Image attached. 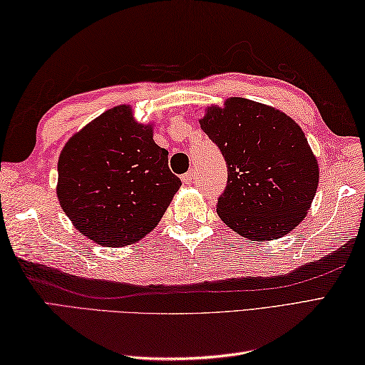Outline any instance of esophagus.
Instances as JSON below:
<instances>
[{"label":"esophagus","mask_w":365,"mask_h":365,"mask_svg":"<svg viewBox=\"0 0 365 365\" xmlns=\"http://www.w3.org/2000/svg\"><path fill=\"white\" fill-rule=\"evenodd\" d=\"M182 180H183V183H187V185L195 182V170H190V173L183 174V175H182Z\"/></svg>","instance_id":"34e87169"}]
</instances>
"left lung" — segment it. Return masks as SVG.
<instances>
[{
	"mask_svg": "<svg viewBox=\"0 0 365 365\" xmlns=\"http://www.w3.org/2000/svg\"><path fill=\"white\" fill-rule=\"evenodd\" d=\"M200 127L226 160L227 185L216 212L230 229L262 242L304 220L319 187V165L297 122L232 97L224 108H210Z\"/></svg>",
	"mask_w": 365,
	"mask_h": 365,
	"instance_id": "8db88e82",
	"label": "left lung"
}]
</instances>
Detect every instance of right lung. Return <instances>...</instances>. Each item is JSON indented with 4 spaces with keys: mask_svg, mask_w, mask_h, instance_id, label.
Instances as JSON below:
<instances>
[{
    "mask_svg": "<svg viewBox=\"0 0 365 365\" xmlns=\"http://www.w3.org/2000/svg\"><path fill=\"white\" fill-rule=\"evenodd\" d=\"M182 187L152 127L115 106L68 139L58 161V199L84 237L106 246L138 242Z\"/></svg>",
    "mask_w": 365,
    "mask_h": 365,
    "instance_id": "right-lung-1",
    "label": "right lung"
}]
</instances>
